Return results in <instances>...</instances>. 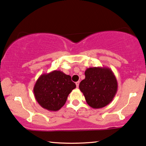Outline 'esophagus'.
<instances>
[{
    "instance_id": "esophagus-1",
    "label": "esophagus",
    "mask_w": 146,
    "mask_h": 146,
    "mask_svg": "<svg viewBox=\"0 0 146 146\" xmlns=\"http://www.w3.org/2000/svg\"><path fill=\"white\" fill-rule=\"evenodd\" d=\"M75 84H76V86H77V88H78L79 85V81H77V82L75 83Z\"/></svg>"
}]
</instances>
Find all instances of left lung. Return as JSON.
I'll list each match as a JSON object with an SVG mask.
<instances>
[{
    "label": "left lung",
    "instance_id": "obj_1",
    "mask_svg": "<svg viewBox=\"0 0 146 146\" xmlns=\"http://www.w3.org/2000/svg\"><path fill=\"white\" fill-rule=\"evenodd\" d=\"M85 75L79 87L87 104L93 109L110 104L116 95L118 86L111 69L106 67H89L85 70Z\"/></svg>",
    "mask_w": 146,
    "mask_h": 146
}]
</instances>
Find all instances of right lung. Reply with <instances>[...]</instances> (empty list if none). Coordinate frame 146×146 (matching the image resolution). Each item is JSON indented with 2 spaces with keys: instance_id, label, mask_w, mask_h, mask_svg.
<instances>
[{
  "instance_id": "add662e5",
  "label": "right lung",
  "mask_w": 146,
  "mask_h": 146,
  "mask_svg": "<svg viewBox=\"0 0 146 146\" xmlns=\"http://www.w3.org/2000/svg\"><path fill=\"white\" fill-rule=\"evenodd\" d=\"M75 87L70 75L55 70L38 77L33 93L36 101L42 108L57 111L65 105L69 94Z\"/></svg>"
}]
</instances>
